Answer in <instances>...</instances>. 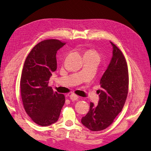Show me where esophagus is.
Wrapping results in <instances>:
<instances>
[{
	"instance_id": "1",
	"label": "esophagus",
	"mask_w": 151,
	"mask_h": 151,
	"mask_svg": "<svg viewBox=\"0 0 151 151\" xmlns=\"http://www.w3.org/2000/svg\"><path fill=\"white\" fill-rule=\"evenodd\" d=\"M69 98L70 99V100H72V101H76V100H77V99H78L79 97H78V95H75V94H74V93H72V94H70V95H69Z\"/></svg>"
}]
</instances>
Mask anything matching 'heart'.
Here are the masks:
<instances>
[{"mask_svg": "<svg viewBox=\"0 0 151 151\" xmlns=\"http://www.w3.org/2000/svg\"><path fill=\"white\" fill-rule=\"evenodd\" d=\"M86 54H93V55H95V56H97L99 57L97 53L95 52V51H93V50H88L87 51V52H86Z\"/></svg>", "mask_w": 151, "mask_h": 151, "instance_id": "1", "label": "heart"}]
</instances>
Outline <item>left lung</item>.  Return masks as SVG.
I'll return each instance as SVG.
<instances>
[{
  "instance_id": "obj_1",
  "label": "left lung",
  "mask_w": 151,
  "mask_h": 151,
  "mask_svg": "<svg viewBox=\"0 0 151 151\" xmlns=\"http://www.w3.org/2000/svg\"><path fill=\"white\" fill-rule=\"evenodd\" d=\"M112 58L100 81L97 106L90 103L88 113L82 118L84 126L91 131L104 130L123 109L129 91V70L123 53L113 43Z\"/></svg>"
}]
</instances>
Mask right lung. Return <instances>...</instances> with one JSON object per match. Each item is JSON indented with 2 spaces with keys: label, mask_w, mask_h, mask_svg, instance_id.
<instances>
[{
  "label": "right lung",
  "mask_w": 151,
  "mask_h": 151,
  "mask_svg": "<svg viewBox=\"0 0 151 151\" xmlns=\"http://www.w3.org/2000/svg\"><path fill=\"white\" fill-rule=\"evenodd\" d=\"M65 43L58 40L41 41L28 54L21 73L20 88L24 110L34 123L42 127L58 120L65 97L49 87L57 69L56 53Z\"/></svg>",
  "instance_id": "1"
}]
</instances>
